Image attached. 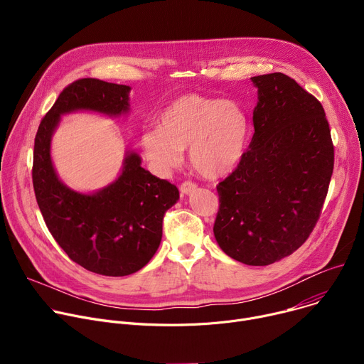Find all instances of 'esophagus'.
Instances as JSON below:
<instances>
[{
  "instance_id": "1",
  "label": "esophagus",
  "mask_w": 364,
  "mask_h": 364,
  "mask_svg": "<svg viewBox=\"0 0 364 364\" xmlns=\"http://www.w3.org/2000/svg\"><path fill=\"white\" fill-rule=\"evenodd\" d=\"M196 188H197V184L193 183V181H184V183L180 186L181 194H190V193L194 191Z\"/></svg>"
}]
</instances>
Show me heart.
I'll list each match as a JSON object with an SVG mask.
<instances>
[{"mask_svg": "<svg viewBox=\"0 0 364 364\" xmlns=\"http://www.w3.org/2000/svg\"><path fill=\"white\" fill-rule=\"evenodd\" d=\"M159 122L142 135L141 144L160 173L177 168L184 149L193 170L207 178L228 174L242 159L249 121L236 100L186 93L170 103Z\"/></svg>", "mask_w": 364, "mask_h": 364, "instance_id": "obj_1", "label": "heart"}]
</instances>
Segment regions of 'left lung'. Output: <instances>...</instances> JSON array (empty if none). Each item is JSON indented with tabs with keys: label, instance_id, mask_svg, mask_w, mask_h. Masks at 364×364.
<instances>
[{
	"label": "left lung",
	"instance_id": "obj_1",
	"mask_svg": "<svg viewBox=\"0 0 364 364\" xmlns=\"http://www.w3.org/2000/svg\"><path fill=\"white\" fill-rule=\"evenodd\" d=\"M257 87L253 136L236 170L218 186L213 226L222 250L252 267L295 252L327 197L334 145L320 100L284 73L250 77Z\"/></svg>",
	"mask_w": 364,
	"mask_h": 364
}]
</instances>
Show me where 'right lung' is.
Returning a JSON list of instances; mask_svg holds the SVG:
<instances>
[{"label": "right lung", "mask_w": 364, "mask_h": 364, "mask_svg": "<svg viewBox=\"0 0 364 364\" xmlns=\"http://www.w3.org/2000/svg\"><path fill=\"white\" fill-rule=\"evenodd\" d=\"M129 90L127 85L92 77L70 83L41 119L34 139L33 186L47 229L73 262L105 277L131 275L151 261L178 188L142 168L139 155L127 151L114 183L92 194L75 191L58 177L50 144L65 114H128Z\"/></svg>", "instance_id": "add662e5"}]
</instances>
